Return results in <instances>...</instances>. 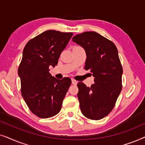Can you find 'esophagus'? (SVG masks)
<instances>
[{"label": "esophagus", "instance_id": "34e87169", "mask_svg": "<svg viewBox=\"0 0 145 145\" xmlns=\"http://www.w3.org/2000/svg\"><path fill=\"white\" fill-rule=\"evenodd\" d=\"M72 84L73 85H76L77 84V81L74 80V79H72Z\"/></svg>", "mask_w": 145, "mask_h": 145}]
</instances>
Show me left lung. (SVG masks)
I'll use <instances>...</instances> for the list:
<instances>
[{"label":"left lung","mask_w":145,"mask_h":145,"mask_svg":"<svg viewBox=\"0 0 145 145\" xmlns=\"http://www.w3.org/2000/svg\"><path fill=\"white\" fill-rule=\"evenodd\" d=\"M72 40L84 49V69L94 77L90 87L82 82L77 84L81 112L90 120H101L112 112L122 89L123 68L118 49L112 41L94 31L77 34Z\"/></svg>","instance_id":"8db88e82"}]
</instances>
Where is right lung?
Returning a JSON list of instances; mask_svg holds the SVG:
<instances>
[{"label": "right lung", "mask_w": 145, "mask_h": 145, "mask_svg": "<svg viewBox=\"0 0 145 145\" xmlns=\"http://www.w3.org/2000/svg\"><path fill=\"white\" fill-rule=\"evenodd\" d=\"M72 33L47 30L29 40L23 50L18 67L21 93L29 110L40 118L60 112L71 84L69 77L59 80L49 73V66L58 63Z\"/></svg>", "instance_id": "obj_1"}]
</instances>
